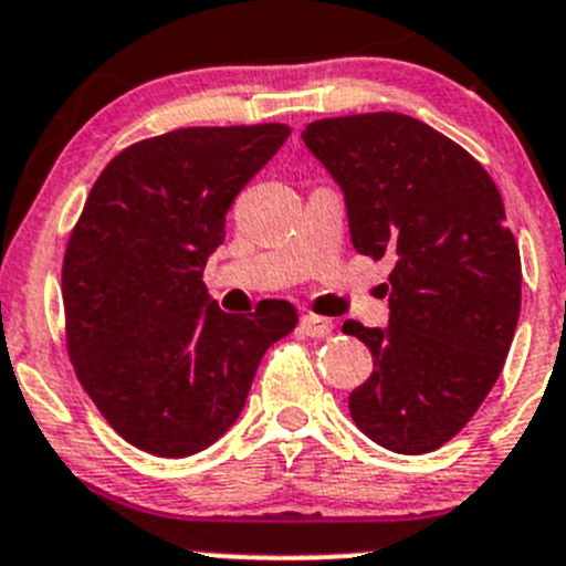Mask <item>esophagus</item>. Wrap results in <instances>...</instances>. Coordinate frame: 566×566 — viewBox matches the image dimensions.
<instances>
[{"mask_svg":"<svg viewBox=\"0 0 566 566\" xmlns=\"http://www.w3.org/2000/svg\"><path fill=\"white\" fill-rule=\"evenodd\" d=\"M301 332L306 337H328L334 332V323L328 317H317V315H304L301 317Z\"/></svg>","mask_w":566,"mask_h":566,"instance_id":"1","label":"esophagus"}]
</instances>
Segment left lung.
I'll return each mask as SVG.
<instances>
[{
  "instance_id": "8db88e82",
  "label": "left lung",
  "mask_w": 566,
  "mask_h": 566,
  "mask_svg": "<svg viewBox=\"0 0 566 566\" xmlns=\"http://www.w3.org/2000/svg\"><path fill=\"white\" fill-rule=\"evenodd\" d=\"M301 137L343 188L354 249L395 256L389 326L343 323L373 354L350 417L387 451H437L495 387L517 328L523 268L501 193L473 155L411 115L321 118Z\"/></svg>"
}]
</instances>
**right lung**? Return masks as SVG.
I'll return each mask as SVG.
<instances>
[{"label":"right lung","instance_id":"add662e5","mask_svg":"<svg viewBox=\"0 0 566 566\" xmlns=\"http://www.w3.org/2000/svg\"><path fill=\"white\" fill-rule=\"evenodd\" d=\"M287 135L166 132L115 155L87 193L63 260L65 345L104 420L140 451L182 459L227 434L262 354L298 323L279 298L229 315L201 282L234 196Z\"/></svg>","mask_w":566,"mask_h":566}]
</instances>
